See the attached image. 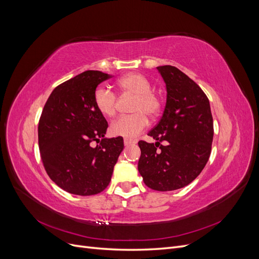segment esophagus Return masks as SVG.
I'll return each mask as SVG.
<instances>
[{"label":"esophagus","instance_id":"obj_1","mask_svg":"<svg viewBox=\"0 0 259 259\" xmlns=\"http://www.w3.org/2000/svg\"><path fill=\"white\" fill-rule=\"evenodd\" d=\"M134 144H135L134 140L128 139V138H125V139H124V145H125V146H131V145H134Z\"/></svg>","mask_w":259,"mask_h":259}]
</instances>
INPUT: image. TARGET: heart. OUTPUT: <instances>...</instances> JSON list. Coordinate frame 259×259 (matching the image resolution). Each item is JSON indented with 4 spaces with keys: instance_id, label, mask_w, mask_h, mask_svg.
<instances>
[{
    "instance_id": "heart-1",
    "label": "heart",
    "mask_w": 259,
    "mask_h": 259,
    "mask_svg": "<svg viewBox=\"0 0 259 259\" xmlns=\"http://www.w3.org/2000/svg\"><path fill=\"white\" fill-rule=\"evenodd\" d=\"M117 88L123 93L135 95L132 111L134 113L122 115L110 126L113 135L125 138H134L148 125V116L154 117L161 110V100L151 91V84L145 76L138 73H128L120 77L116 82ZM94 104L97 110L107 117L115 113L116 98L114 93L104 86H99L94 93Z\"/></svg>"
}]
</instances>
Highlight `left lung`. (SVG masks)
I'll return each mask as SVG.
<instances>
[{"mask_svg":"<svg viewBox=\"0 0 259 259\" xmlns=\"http://www.w3.org/2000/svg\"><path fill=\"white\" fill-rule=\"evenodd\" d=\"M156 69L165 83L166 104L161 120L148 133L155 144L138 143V170L149 188L171 191L192 183L206 165L213 116L208 98L189 76L173 66Z\"/></svg>","mask_w":259,"mask_h":259,"instance_id":"1","label":"left lung"}]
</instances>
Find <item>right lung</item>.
Instances as JSON below:
<instances>
[{
	"mask_svg": "<svg viewBox=\"0 0 259 259\" xmlns=\"http://www.w3.org/2000/svg\"><path fill=\"white\" fill-rule=\"evenodd\" d=\"M110 74L88 70L58 85L38 122V148L46 173L65 191H104L124 148L122 137H105L108 123L94 104L97 86ZM101 144L93 147L91 143Z\"/></svg>",
	"mask_w": 259,
	"mask_h": 259,
	"instance_id": "right-lung-1",
	"label": "right lung"
}]
</instances>
